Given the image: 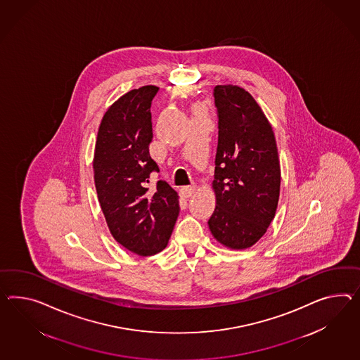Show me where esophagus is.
I'll return each instance as SVG.
<instances>
[{"label":"esophagus","mask_w":360,"mask_h":360,"mask_svg":"<svg viewBox=\"0 0 360 360\" xmlns=\"http://www.w3.org/2000/svg\"><path fill=\"white\" fill-rule=\"evenodd\" d=\"M181 193L184 194V197H191L195 193V185H185L181 188Z\"/></svg>","instance_id":"obj_1"}]
</instances>
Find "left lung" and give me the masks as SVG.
<instances>
[{
    "mask_svg": "<svg viewBox=\"0 0 360 360\" xmlns=\"http://www.w3.org/2000/svg\"><path fill=\"white\" fill-rule=\"evenodd\" d=\"M218 148L212 188V236L245 249L264 236L279 200L281 166L274 131L253 96L232 84L214 87Z\"/></svg>",
    "mask_w": 360,
    "mask_h": 360,
    "instance_id": "8db88e82",
    "label": "left lung"
}]
</instances>
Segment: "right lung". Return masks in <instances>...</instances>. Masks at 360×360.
<instances>
[{
  "label": "right lung",
  "instance_id": "1",
  "mask_svg": "<svg viewBox=\"0 0 360 360\" xmlns=\"http://www.w3.org/2000/svg\"><path fill=\"white\" fill-rule=\"evenodd\" d=\"M157 86L122 95L103 116L94 154V180L112 236L139 256L163 250L179 217V195L159 180L148 189L159 167L150 157L151 102Z\"/></svg>",
  "mask_w": 360,
  "mask_h": 360
}]
</instances>
